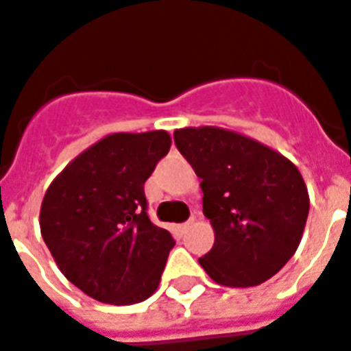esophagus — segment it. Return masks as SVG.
Instances as JSON below:
<instances>
[{
  "label": "esophagus",
  "mask_w": 351,
  "mask_h": 351,
  "mask_svg": "<svg viewBox=\"0 0 351 351\" xmlns=\"http://www.w3.org/2000/svg\"><path fill=\"white\" fill-rule=\"evenodd\" d=\"M193 221H195V217H193V215H191V217H189L188 221L182 223V225H180V230H182V232H184V230H186V228H188L189 225H191V223H193Z\"/></svg>",
  "instance_id": "esophagus-1"
}]
</instances>
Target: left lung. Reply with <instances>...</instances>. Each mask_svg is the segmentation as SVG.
<instances>
[{
    "label": "left lung",
    "mask_w": 351,
    "mask_h": 351,
    "mask_svg": "<svg viewBox=\"0 0 351 351\" xmlns=\"http://www.w3.org/2000/svg\"><path fill=\"white\" fill-rule=\"evenodd\" d=\"M175 145L201 178L202 212L215 232L199 258L223 287H256L300 245L308 193L294 163L266 145L215 128H182Z\"/></svg>",
    "instance_id": "8db88e82"
}]
</instances>
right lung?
I'll return each instance as SVG.
<instances>
[{"mask_svg": "<svg viewBox=\"0 0 351 351\" xmlns=\"http://www.w3.org/2000/svg\"><path fill=\"white\" fill-rule=\"evenodd\" d=\"M169 147L163 130L104 137L44 195V241L64 277L93 300L139 303L160 285L175 240L149 219L145 182Z\"/></svg>", "mask_w": 351, "mask_h": 351, "instance_id": "add662e5", "label": "right lung"}]
</instances>
